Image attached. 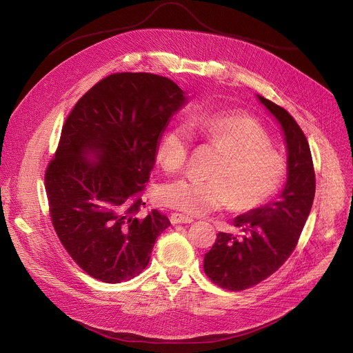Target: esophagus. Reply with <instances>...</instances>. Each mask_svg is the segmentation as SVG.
<instances>
[{"instance_id":"esophagus-1","label":"esophagus","mask_w":353,"mask_h":353,"mask_svg":"<svg viewBox=\"0 0 353 353\" xmlns=\"http://www.w3.org/2000/svg\"><path fill=\"white\" fill-rule=\"evenodd\" d=\"M170 222L174 223H191L193 222V218L188 216V215H183V213H172L170 215Z\"/></svg>"}]
</instances>
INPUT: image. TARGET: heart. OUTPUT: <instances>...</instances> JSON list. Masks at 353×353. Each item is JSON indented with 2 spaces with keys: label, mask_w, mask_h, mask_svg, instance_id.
Returning a JSON list of instances; mask_svg holds the SVG:
<instances>
[{
  "label": "heart",
  "mask_w": 353,
  "mask_h": 353,
  "mask_svg": "<svg viewBox=\"0 0 353 353\" xmlns=\"http://www.w3.org/2000/svg\"><path fill=\"white\" fill-rule=\"evenodd\" d=\"M190 128L216 145L222 156L212 166L210 178L187 176L165 185L160 197L168 206L188 215H205L228 205L236 210H252L280 190L285 162L253 117L200 113L191 117ZM191 141L187 126L169 128L157 144L159 162L169 172H178L187 163Z\"/></svg>",
  "instance_id": "1"
}]
</instances>
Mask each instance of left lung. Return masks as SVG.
<instances>
[{
  "instance_id": "obj_1",
  "label": "left lung",
  "mask_w": 353,
  "mask_h": 353,
  "mask_svg": "<svg viewBox=\"0 0 353 353\" xmlns=\"http://www.w3.org/2000/svg\"><path fill=\"white\" fill-rule=\"evenodd\" d=\"M280 123L287 148V183L266 205L234 219L241 228L239 239L219 232L205 254L203 268L209 279L232 292L245 290L268 279L294 250L315 196V172L311 150L301 126L280 105L258 95Z\"/></svg>"
}]
</instances>
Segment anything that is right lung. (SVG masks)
I'll return each instance as SVG.
<instances>
[{"instance_id": "add662e5", "label": "right lung", "mask_w": 353, "mask_h": 353, "mask_svg": "<svg viewBox=\"0 0 353 353\" xmlns=\"http://www.w3.org/2000/svg\"><path fill=\"white\" fill-rule=\"evenodd\" d=\"M185 92L153 73H113L81 97L46 172L50 215L70 258L103 283H122L150 261L169 219L140 215L144 185Z\"/></svg>"}]
</instances>
